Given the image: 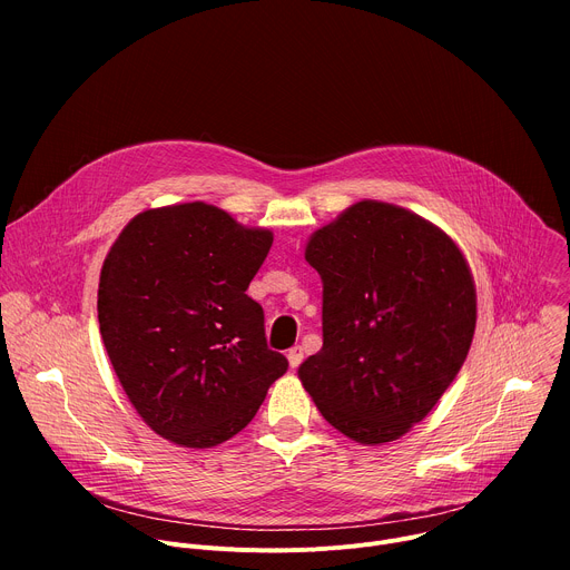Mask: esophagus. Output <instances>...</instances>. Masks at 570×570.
<instances>
[{
	"label": "esophagus",
	"instance_id": "1",
	"mask_svg": "<svg viewBox=\"0 0 570 570\" xmlns=\"http://www.w3.org/2000/svg\"><path fill=\"white\" fill-rule=\"evenodd\" d=\"M286 358H288V365L295 370V367L302 363V358H304L302 347H291V350H288V354H286Z\"/></svg>",
	"mask_w": 570,
	"mask_h": 570
}]
</instances>
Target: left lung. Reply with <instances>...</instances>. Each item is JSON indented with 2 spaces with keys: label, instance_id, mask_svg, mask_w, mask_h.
<instances>
[{
  "label": "left lung",
  "instance_id": "1",
  "mask_svg": "<svg viewBox=\"0 0 570 570\" xmlns=\"http://www.w3.org/2000/svg\"><path fill=\"white\" fill-rule=\"evenodd\" d=\"M322 279V350L297 374L336 431L383 444L422 422L458 376L475 330L460 248L422 216L361 200L306 243Z\"/></svg>",
  "mask_w": 570,
  "mask_h": 570
}]
</instances>
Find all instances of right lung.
Wrapping results in <instances>:
<instances>
[{"instance_id": "obj_1", "label": "right lung", "mask_w": 570, "mask_h": 570, "mask_svg": "<svg viewBox=\"0 0 570 570\" xmlns=\"http://www.w3.org/2000/svg\"><path fill=\"white\" fill-rule=\"evenodd\" d=\"M271 246L273 232L205 203L146 209L112 243L99 330L124 392L157 435L216 446L250 424L288 370L246 293Z\"/></svg>"}]
</instances>
